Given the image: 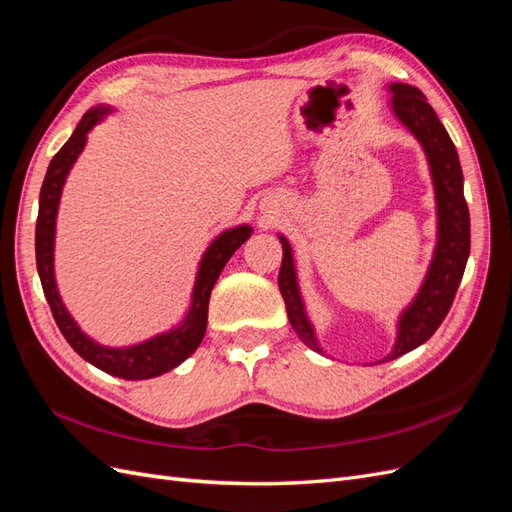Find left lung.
I'll list each match as a JSON object with an SVG mask.
<instances>
[{"mask_svg": "<svg viewBox=\"0 0 512 512\" xmlns=\"http://www.w3.org/2000/svg\"><path fill=\"white\" fill-rule=\"evenodd\" d=\"M389 94L393 115L401 121V126L410 130L425 151L433 194H436L438 232L425 280L412 303L406 309H401L397 318L393 350L371 365L393 361L397 356L425 344L436 333L453 305L470 256V211L466 196H463V173L451 136L444 130L436 111L427 104L421 89L406 83H391ZM277 237H280L284 250L277 284H280V292L286 303L288 320L307 348L324 354L318 344L314 324L305 312L292 247L284 235Z\"/></svg>", "mask_w": 512, "mask_h": 512, "instance_id": "obj_1", "label": "left lung"}]
</instances>
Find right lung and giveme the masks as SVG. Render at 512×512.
Wrapping results in <instances>:
<instances>
[{
	"label": "right lung",
	"instance_id": "obj_1",
	"mask_svg": "<svg viewBox=\"0 0 512 512\" xmlns=\"http://www.w3.org/2000/svg\"><path fill=\"white\" fill-rule=\"evenodd\" d=\"M111 113L113 108L104 104L89 108L79 126H76V130L72 132V136L68 138V143L55 153V158L49 164V170H46V177L40 190V207H38V222H36V267H38L44 297L51 305L53 318L57 322L61 335H64L66 342L72 346V350L79 356H83L87 363L106 371V374L123 378V380H147V378L162 376L166 371L181 365L188 356L194 354L200 342H203L205 331H207L211 290L215 282H218V277L226 267L230 256L235 254L247 239H250L254 230L250 224H239L235 228L220 232V235L207 245L203 258L198 262L190 309L177 327L153 335L141 344H132L123 348L102 346L94 337H89L85 331H81L79 324H76V320L66 309L64 301H61L59 288L55 282L57 211H59V200H61V192H64L68 173L87 145V134Z\"/></svg>",
	"mask_w": 512,
	"mask_h": 512
}]
</instances>
